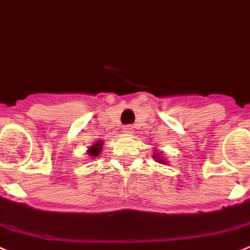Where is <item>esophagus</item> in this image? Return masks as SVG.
Wrapping results in <instances>:
<instances>
[{"label": "esophagus", "instance_id": "esophagus-1", "mask_svg": "<svg viewBox=\"0 0 250 250\" xmlns=\"http://www.w3.org/2000/svg\"><path fill=\"white\" fill-rule=\"evenodd\" d=\"M123 133L125 135H132L134 133V127L133 125H125V129H123Z\"/></svg>", "mask_w": 250, "mask_h": 250}]
</instances>
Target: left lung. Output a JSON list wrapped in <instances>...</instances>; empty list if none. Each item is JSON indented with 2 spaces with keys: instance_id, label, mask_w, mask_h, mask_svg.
<instances>
[{
  "instance_id": "left-lung-1",
  "label": "left lung",
  "mask_w": 250,
  "mask_h": 250,
  "mask_svg": "<svg viewBox=\"0 0 250 250\" xmlns=\"http://www.w3.org/2000/svg\"><path fill=\"white\" fill-rule=\"evenodd\" d=\"M152 157H154L155 161L159 162V164H161V165H166L167 164V160L165 159L164 156H162V152H159V150H155Z\"/></svg>"
}]
</instances>
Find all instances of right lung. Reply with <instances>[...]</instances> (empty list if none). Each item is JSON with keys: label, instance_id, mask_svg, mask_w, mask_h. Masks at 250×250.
I'll use <instances>...</instances> for the list:
<instances>
[{"label": "right lung", "instance_id": "right-lung-1", "mask_svg": "<svg viewBox=\"0 0 250 250\" xmlns=\"http://www.w3.org/2000/svg\"><path fill=\"white\" fill-rule=\"evenodd\" d=\"M103 146H104V142H101V140L94 143V144L91 145V146H89L88 150H86L89 157H90V159H95V157H98L99 155H100V152L103 151Z\"/></svg>", "mask_w": 250, "mask_h": 250}]
</instances>
